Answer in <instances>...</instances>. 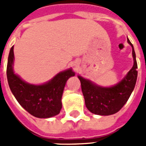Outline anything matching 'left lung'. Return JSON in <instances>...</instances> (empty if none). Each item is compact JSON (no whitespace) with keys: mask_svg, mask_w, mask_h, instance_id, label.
<instances>
[{"mask_svg":"<svg viewBox=\"0 0 146 146\" xmlns=\"http://www.w3.org/2000/svg\"><path fill=\"white\" fill-rule=\"evenodd\" d=\"M127 42L132 48L134 65L119 83L111 87H102L78 76L86 107L91 113L101 116L114 114L121 110L131 95L138 76V65L134 47L128 38Z\"/></svg>","mask_w":146,"mask_h":146,"instance_id":"left-lung-1","label":"left lung"}]
</instances>
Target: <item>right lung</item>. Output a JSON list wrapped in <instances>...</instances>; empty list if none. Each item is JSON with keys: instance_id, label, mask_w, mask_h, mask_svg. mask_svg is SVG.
<instances>
[{"instance_id": "right-lung-1", "label": "right lung", "mask_w": 146, "mask_h": 146, "mask_svg": "<svg viewBox=\"0 0 146 146\" xmlns=\"http://www.w3.org/2000/svg\"><path fill=\"white\" fill-rule=\"evenodd\" d=\"M14 46L9 52L7 78L9 88L18 102L27 112L37 118H49L58 115L62 109V97L68 79L75 76L70 68L62 71L48 82L31 84L24 81L13 70Z\"/></svg>"}]
</instances>
